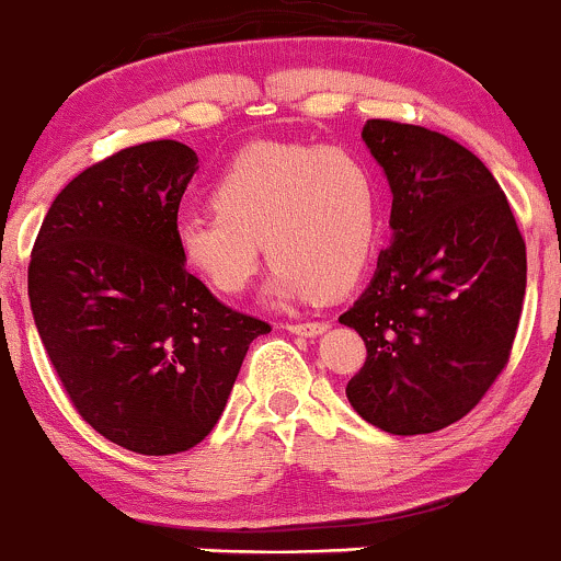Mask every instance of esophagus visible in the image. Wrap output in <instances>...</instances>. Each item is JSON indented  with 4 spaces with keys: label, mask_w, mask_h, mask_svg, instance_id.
<instances>
[{
    "label": "esophagus",
    "mask_w": 561,
    "mask_h": 561,
    "mask_svg": "<svg viewBox=\"0 0 561 561\" xmlns=\"http://www.w3.org/2000/svg\"><path fill=\"white\" fill-rule=\"evenodd\" d=\"M285 330L293 334H302V337H317V334L330 330V324L327 321H302V324H287Z\"/></svg>",
    "instance_id": "1"
}]
</instances>
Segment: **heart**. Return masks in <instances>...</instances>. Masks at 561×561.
<instances>
[{
	"label": "heart",
	"mask_w": 561,
	"mask_h": 561,
	"mask_svg": "<svg viewBox=\"0 0 561 561\" xmlns=\"http://www.w3.org/2000/svg\"><path fill=\"white\" fill-rule=\"evenodd\" d=\"M214 210L176 221L179 259L224 295H240L274 261L266 298L343 295L366 272L379 237V184L353 152L259 141L210 192Z\"/></svg>",
	"instance_id": "b5f03b06"
}]
</instances>
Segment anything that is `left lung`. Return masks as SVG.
I'll list each match as a JSON object with an SVG mask.
<instances>
[{
  "label": "left lung",
  "instance_id": "1",
  "mask_svg": "<svg viewBox=\"0 0 561 561\" xmlns=\"http://www.w3.org/2000/svg\"><path fill=\"white\" fill-rule=\"evenodd\" d=\"M392 192L390 248L340 324L366 343L345 396L390 435L469 414L508 362L523 313L525 240L493 173L430 128L366 121Z\"/></svg>",
  "mask_w": 561,
  "mask_h": 561
}]
</instances>
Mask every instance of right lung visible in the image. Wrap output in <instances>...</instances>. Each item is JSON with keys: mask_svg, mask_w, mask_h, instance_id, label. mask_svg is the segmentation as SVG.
Here are the masks:
<instances>
[{"mask_svg": "<svg viewBox=\"0 0 561 561\" xmlns=\"http://www.w3.org/2000/svg\"><path fill=\"white\" fill-rule=\"evenodd\" d=\"M197 152L126 147L70 182L28 263L38 337L76 411L115 446L169 456L216 427L266 321L218 302L176 250Z\"/></svg>", "mask_w": 561, "mask_h": 561, "instance_id": "obj_1", "label": "right lung"}]
</instances>
